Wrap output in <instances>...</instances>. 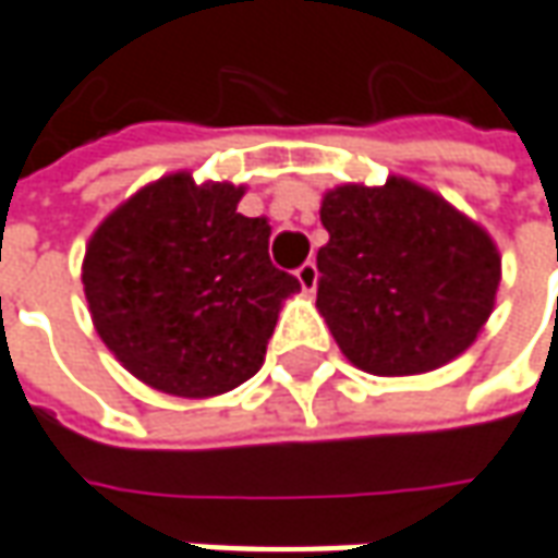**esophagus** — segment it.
I'll use <instances>...</instances> for the list:
<instances>
[{
    "instance_id": "esophagus-1",
    "label": "esophagus",
    "mask_w": 558,
    "mask_h": 558,
    "mask_svg": "<svg viewBox=\"0 0 558 558\" xmlns=\"http://www.w3.org/2000/svg\"><path fill=\"white\" fill-rule=\"evenodd\" d=\"M296 278H299V283H302V290H305V293H315V287H317L315 262H302V265L296 268Z\"/></svg>"
}]
</instances>
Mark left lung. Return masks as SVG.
Returning <instances> with one entry per match:
<instances>
[{"mask_svg":"<svg viewBox=\"0 0 558 558\" xmlns=\"http://www.w3.org/2000/svg\"><path fill=\"white\" fill-rule=\"evenodd\" d=\"M320 221L317 308L355 367L426 374L470 349L500 283L497 246L475 221L395 175L330 191Z\"/></svg>","mask_w":558,"mask_h":558,"instance_id":"obj_1","label":"left lung"}]
</instances>
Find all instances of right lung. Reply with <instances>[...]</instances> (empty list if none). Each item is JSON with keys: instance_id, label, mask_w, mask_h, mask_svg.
<instances>
[{"instance_id": "add662e5", "label": "right lung", "mask_w": 558, "mask_h": 558, "mask_svg": "<svg viewBox=\"0 0 558 558\" xmlns=\"http://www.w3.org/2000/svg\"><path fill=\"white\" fill-rule=\"evenodd\" d=\"M243 187L187 172L142 187L92 234L83 262L98 337L142 383L182 398L221 395L265 361L280 302L299 280L271 265L265 216Z\"/></svg>"}]
</instances>
